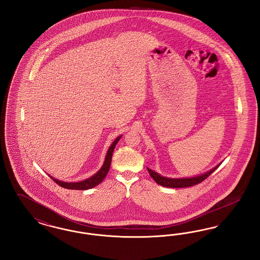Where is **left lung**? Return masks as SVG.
Returning a JSON list of instances; mask_svg holds the SVG:
<instances>
[{
  "label": "left lung",
  "mask_w": 260,
  "mask_h": 260,
  "mask_svg": "<svg viewBox=\"0 0 260 260\" xmlns=\"http://www.w3.org/2000/svg\"><path fill=\"white\" fill-rule=\"evenodd\" d=\"M219 166L215 167L214 169L210 170L207 173H203L202 175L196 176V177H191V178H169V177H164L162 175L158 174L157 173L153 172L152 170L147 168V171L150 174V176L154 179V181L164 186L167 188H186V187H191L193 185H197L199 183L202 182L203 180H205L210 174H211Z\"/></svg>",
  "instance_id": "left-lung-1"
}]
</instances>
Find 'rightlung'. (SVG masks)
<instances>
[{
  "mask_svg": "<svg viewBox=\"0 0 260 260\" xmlns=\"http://www.w3.org/2000/svg\"><path fill=\"white\" fill-rule=\"evenodd\" d=\"M121 136L117 137L116 140L114 141V143L109 147L108 151H107L106 158L104 164L102 166V168L97 172L94 175H92L91 177L87 178L86 180L80 181V182H63V181H58V179L50 176L55 182L58 184V186L66 188V189H70V190H87V189H91L93 187L97 186L98 184L102 182L104 180V178L106 177L107 173L110 170L111 167V162H112V155L114 152V149L116 147L117 142L120 140Z\"/></svg>",
  "mask_w": 260,
  "mask_h": 260,
  "instance_id": "obj_1",
  "label": "right lung"
}]
</instances>
